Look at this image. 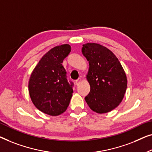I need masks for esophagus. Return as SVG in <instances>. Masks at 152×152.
Here are the masks:
<instances>
[{
    "instance_id": "obj_1",
    "label": "esophagus",
    "mask_w": 152,
    "mask_h": 152,
    "mask_svg": "<svg viewBox=\"0 0 152 152\" xmlns=\"http://www.w3.org/2000/svg\"><path fill=\"white\" fill-rule=\"evenodd\" d=\"M80 81H81L80 78H78V79H77V80H76V85H78L79 84H80Z\"/></svg>"
}]
</instances>
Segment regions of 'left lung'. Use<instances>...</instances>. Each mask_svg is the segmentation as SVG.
<instances>
[{
  "mask_svg": "<svg viewBox=\"0 0 152 152\" xmlns=\"http://www.w3.org/2000/svg\"><path fill=\"white\" fill-rule=\"evenodd\" d=\"M82 53L89 65L87 79L90 92L85 101L98 114L110 112L124 98L127 85L125 71L114 53L101 45H83Z\"/></svg>",
  "mask_w": 152,
  "mask_h": 152,
  "instance_id": "left-lung-1",
  "label": "left lung"
}]
</instances>
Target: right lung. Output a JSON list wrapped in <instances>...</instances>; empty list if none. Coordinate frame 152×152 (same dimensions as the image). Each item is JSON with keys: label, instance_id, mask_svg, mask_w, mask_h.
Listing matches in <instances>:
<instances>
[{"label": "right lung", "instance_id": "obj_1", "mask_svg": "<svg viewBox=\"0 0 152 152\" xmlns=\"http://www.w3.org/2000/svg\"><path fill=\"white\" fill-rule=\"evenodd\" d=\"M71 52L69 45L56 46L47 52L34 68L29 80V92L36 107L45 114L58 116L65 112L73 93L62 65Z\"/></svg>", "mask_w": 152, "mask_h": 152}]
</instances>
